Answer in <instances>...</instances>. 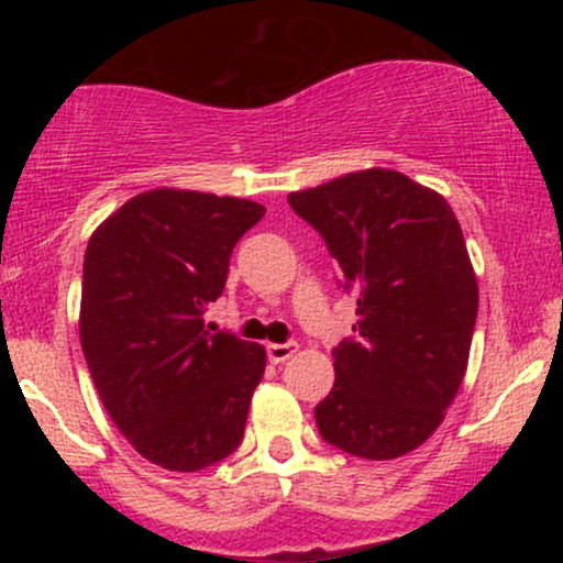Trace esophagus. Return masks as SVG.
Wrapping results in <instances>:
<instances>
[{
    "instance_id": "1",
    "label": "esophagus",
    "mask_w": 563,
    "mask_h": 563,
    "mask_svg": "<svg viewBox=\"0 0 563 563\" xmlns=\"http://www.w3.org/2000/svg\"><path fill=\"white\" fill-rule=\"evenodd\" d=\"M296 349H299L296 344H267L269 363H286L288 357H294Z\"/></svg>"
}]
</instances>
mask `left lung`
I'll list each match as a JSON object with an SVG mask.
<instances>
[{
	"mask_svg": "<svg viewBox=\"0 0 563 563\" xmlns=\"http://www.w3.org/2000/svg\"><path fill=\"white\" fill-rule=\"evenodd\" d=\"M346 288L354 339L333 349L335 384L314 407L322 439L365 461L418 450L466 378L479 286L450 203L402 172L363 169L290 192Z\"/></svg>",
	"mask_w": 563,
	"mask_h": 563,
	"instance_id": "1",
	"label": "left lung"
}]
</instances>
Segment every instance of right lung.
<instances>
[{"mask_svg":"<svg viewBox=\"0 0 563 563\" xmlns=\"http://www.w3.org/2000/svg\"><path fill=\"white\" fill-rule=\"evenodd\" d=\"M256 200L156 187L129 198L84 254L79 335L108 416L145 461L200 471L241 444L267 367L262 344L209 333Z\"/></svg>","mask_w":563,"mask_h":563,"instance_id":"add662e5","label":"right lung"}]
</instances>
